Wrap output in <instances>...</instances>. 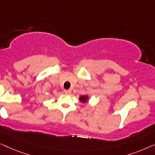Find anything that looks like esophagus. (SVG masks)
Instances as JSON below:
<instances>
[{
    "mask_svg": "<svg viewBox=\"0 0 155 155\" xmlns=\"http://www.w3.org/2000/svg\"><path fill=\"white\" fill-rule=\"evenodd\" d=\"M71 91L70 90H64V93L65 94H70Z\"/></svg>",
    "mask_w": 155,
    "mask_h": 155,
    "instance_id": "esophagus-1",
    "label": "esophagus"
}]
</instances>
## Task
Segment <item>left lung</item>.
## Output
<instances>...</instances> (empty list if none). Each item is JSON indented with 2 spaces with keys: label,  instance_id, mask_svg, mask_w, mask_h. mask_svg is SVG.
<instances>
[{
  "label": "left lung",
  "instance_id": "left-lung-1",
  "mask_svg": "<svg viewBox=\"0 0 155 155\" xmlns=\"http://www.w3.org/2000/svg\"><path fill=\"white\" fill-rule=\"evenodd\" d=\"M87 99H88V97H87V96H81V97H80V98H79V100L81 102H86V100H87Z\"/></svg>",
  "mask_w": 155,
  "mask_h": 155
}]
</instances>
